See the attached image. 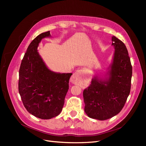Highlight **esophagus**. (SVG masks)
Wrapping results in <instances>:
<instances>
[{
	"mask_svg": "<svg viewBox=\"0 0 146 146\" xmlns=\"http://www.w3.org/2000/svg\"><path fill=\"white\" fill-rule=\"evenodd\" d=\"M83 72V70H77L72 76L70 78V81L73 83H76L78 82V80H80V78L82 77V74Z\"/></svg>",
	"mask_w": 146,
	"mask_h": 146,
	"instance_id": "34e87169",
	"label": "esophagus"
}]
</instances>
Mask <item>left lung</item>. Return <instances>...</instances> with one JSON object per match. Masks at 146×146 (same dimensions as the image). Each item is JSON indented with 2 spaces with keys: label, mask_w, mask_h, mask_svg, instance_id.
Returning <instances> with one entry per match:
<instances>
[{
  "label": "left lung",
  "mask_w": 146,
  "mask_h": 146,
  "mask_svg": "<svg viewBox=\"0 0 146 146\" xmlns=\"http://www.w3.org/2000/svg\"><path fill=\"white\" fill-rule=\"evenodd\" d=\"M111 40L114 52L108 71L104 78L94 76L83 93L86 114L100 121L121 111L131 88L132 66L126 46L116 36H112Z\"/></svg>",
  "instance_id": "left-lung-1"
}]
</instances>
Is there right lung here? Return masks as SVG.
Segmentation results:
<instances>
[{
  "label": "right lung",
  "mask_w": 146,
  "mask_h": 146,
  "mask_svg": "<svg viewBox=\"0 0 146 146\" xmlns=\"http://www.w3.org/2000/svg\"><path fill=\"white\" fill-rule=\"evenodd\" d=\"M50 31L39 35L31 42L22 60L19 72V92L25 108L35 117L49 119L62 111L72 73L52 71L38 51Z\"/></svg>",
  "instance_id": "right-lung-1"
}]
</instances>
